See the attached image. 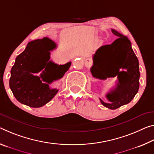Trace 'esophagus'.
<instances>
[{
    "label": "esophagus",
    "instance_id": "esophagus-1",
    "mask_svg": "<svg viewBox=\"0 0 154 154\" xmlns=\"http://www.w3.org/2000/svg\"><path fill=\"white\" fill-rule=\"evenodd\" d=\"M92 61L91 59H90V58H87V59L86 60V65L87 66H89L92 64Z\"/></svg>",
    "mask_w": 154,
    "mask_h": 154
}]
</instances>
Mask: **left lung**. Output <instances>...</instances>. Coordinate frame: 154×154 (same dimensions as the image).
Returning <instances> with one entry per match:
<instances>
[{
	"instance_id": "obj_1",
	"label": "left lung",
	"mask_w": 154,
	"mask_h": 154,
	"mask_svg": "<svg viewBox=\"0 0 154 154\" xmlns=\"http://www.w3.org/2000/svg\"><path fill=\"white\" fill-rule=\"evenodd\" d=\"M113 34L118 38L111 45L98 48L93 57V66L90 71L93 77L101 79L117 76V86L106 94L109 103L100 99L103 106L115 109L128 104L134 99L139 89L138 60L131 48V42L126 36L114 29ZM121 68L125 71H121Z\"/></svg>"
}]
</instances>
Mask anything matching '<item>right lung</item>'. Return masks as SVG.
<instances>
[{"label":"right lung","instance_id":"right-lung-1","mask_svg":"<svg viewBox=\"0 0 154 154\" xmlns=\"http://www.w3.org/2000/svg\"><path fill=\"white\" fill-rule=\"evenodd\" d=\"M55 47V43L49 38L38 39L29 42L25 50L16 57L11 70L9 87L21 103L40 108L57 93L58 90L50 88L49 84L64 76L71 62L58 65L49 61L50 51ZM43 68L40 77L33 75Z\"/></svg>","mask_w":154,"mask_h":154}]
</instances>
